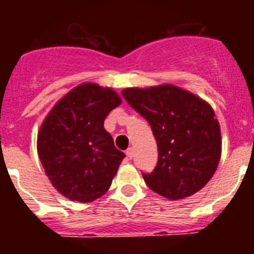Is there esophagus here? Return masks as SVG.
Listing matches in <instances>:
<instances>
[{
    "mask_svg": "<svg viewBox=\"0 0 254 254\" xmlns=\"http://www.w3.org/2000/svg\"><path fill=\"white\" fill-rule=\"evenodd\" d=\"M126 155H127V158H128V159L133 158V156H134L133 147H129V149H127V151H126Z\"/></svg>",
    "mask_w": 254,
    "mask_h": 254,
    "instance_id": "1",
    "label": "esophagus"
}]
</instances>
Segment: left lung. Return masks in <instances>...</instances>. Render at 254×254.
Wrapping results in <instances>:
<instances>
[{
    "label": "left lung",
    "instance_id": "left-lung-1",
    "mask_svg": "<svg viewBox=\"0 0 254 254\" xmlns=\"http://www.w3.org/2000/svg\"><path fill=\"white\" fill-rule=\"evenodd\" d=\"M122 96L149 122L158 145L156 167L142 173L150 190L181 199L205 187L221 152L220 126L212 108L173 85L129 87Z\"/></svg>",
    "mask_w": 254,
    "mask_h": 254
}]
</instances>
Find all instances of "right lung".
I'll return each mask as SVG.
<instances>
[{"instance_id": "add662e5", "label": "right lung", "mask_w": 254, "mask_h": 254, "mask_svg": "<svg viewBox=\"0 0 254 254\" xmlns=\"http://www.w3.org/2000/svg\"><path fill=\"white\" fill-rule=\"evenodd\" d=\"M122 103L116 91L82 84L62 98L38 133V155L52 185L67 198L91 202L109 190L126 155L104 120Z\"/></svg>"}]
</instances>
